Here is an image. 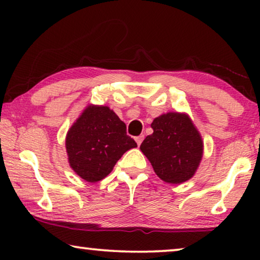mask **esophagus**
I'll use <instances>...</instances> for the list:
<instances>
[{
    "mask_svg": "<svg viewBox=\"0 0 260 260\" xmlns=\"http://www.w3.org/2000/svg\"><path fill=\"white\" fill-rule=\"evenodd\" d=\"M143 140H144L143 135H140V136H137L136 138H135V141H136V143L138 145H141V143H142V142H143Z\"/></svg>",
    "mask_w": 260,
    "mask_h": 260,
    "instance_id": "34e87169",
    "label": "esophagus"
}]
</instances>
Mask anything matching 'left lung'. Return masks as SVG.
I'll list each match as a JSON object with an SVG mask.
<instances>
[{"label": "left lung", "instance_id": "8db88e82", "mask_svg": "<svg viewBox=\"0 0 260 260\" xmlns=\"http://www.w3.org/2000/svg\"><path fill=\"white\" fill-rule=\"evenodd\" d=\"M154 133L145 137L141 151L154 172L167 183L190 180L204 155V142L187 113L167 112L152 120Z\"/></svg>", "mask_w": 260, "mask_h": 260}]
</instances>
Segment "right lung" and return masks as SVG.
<instances>
[{
	"mask_svg": "<svg viewBox=\"0 0 260 260\" xmlns=\"http://www.w3.org/2000/svg\"><path fill=\"white\" fill-rule=\"evenodd\" d=\"M70 167L87 182H98L117 161L137 144L126 135L125 123L109 106L90 104L66 135Z\"/></svg>",
	"mask_w": 260,
	"mask_h": 260,
	"instance_id": "1",
	"label": "right lung"
}]
</instances>
